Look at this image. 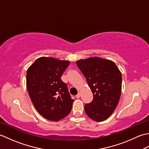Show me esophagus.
I'll return each instance as SVG.
<instances>
[{
    "mask_svg": "<svg viewBox=\"0 0 149 149\" xmlns=\"http://www.w3.org/2000/svg\"><path fill=\"white\" fill-rule=\"evenodd\" d=\"M81 93H80V92H79V93H78V94H77V95H76V98H77V99H78V98H80V97H81Z\"/></svg>",
    "mask_w": 149,
    "mask_h": 149,
    "instance_id": "esophagus-1",
    "label": "esophagus"
}]
</instances>
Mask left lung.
<instances>
[{
  "mask_svg": "<svg viewBox=\"0 0 149 149\" xmlns=\"http://www.w3.org/2000/svg\"><path fill=\"white\" fill-rule=\"evenodd\" d=\"M76 64L93 95L84 106L88 117L95 122L108 118L118 105L122 90V74L113 61L99 57L80 59Z\"/></svg>",
  "mask_w": 149,
  "mask_h": 149,
  "instance_id": "1",
  "label": "left lung"
}]
</instances>
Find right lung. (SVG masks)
Segmentation results:
<instances>
[{"label": "right lung", "instance_id": "add662e5", "mask_svg": "<svg viewBox=\"0 0 149 149\" xmlns=\"http://www.w3.org/2000/svg\"><path fill=\"white\" fill-rule=\"evenodd\" d=\"M70 63L41 57L27 69L26 86L31 100L37 111L50 121H59L72 110L74 100L61 79Z\"/></svg>", "mask_w": 149, "mask_h": 149}]
</instances>
